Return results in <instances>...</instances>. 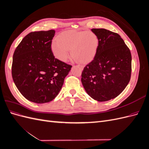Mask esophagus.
I'll list each match as a JSON object with an SVG mask.
<instances>
[{
    "instance_id": "1",
    "label": "esophagus",
    "mask_w": 149,
    "mask_h": 149,
    "mask_svg": "<svg viewBox=\"0 0 149 149\" xmlns=\"http://www.w3.org/2000/svg\"><path fill=\"white\" fill-rule=\"evenodd\" d=\"M78 67L80 68L81 69H83V66H81V65H78Z\"/></svg>"
}]
</instances>
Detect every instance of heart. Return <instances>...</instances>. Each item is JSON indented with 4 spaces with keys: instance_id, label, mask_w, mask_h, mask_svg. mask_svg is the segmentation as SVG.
I'll return each instance as SVG.
<instances>
[{
    "instance_id": "b5f03b06",
    "label": "heart",
    "mask_w": 149,
    "mask_h": 149,
    "mask_svg": "<svg viewBox=\"0 0 149 149\" xmlns=\"http://www.w3.org/2000/svg\"><path fill=\"white\" fill-rule=\"evenodd\" d=\"M98 45L97 36L92 31H68L58 35L52 44V50L58 60L66 61L71 55L79 62H88L93 58Z\"/></svg>"
}]
</instances>
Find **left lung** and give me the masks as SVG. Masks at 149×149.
I'll return each instance as SVG.
<instances>
[{
  "label": "left lung",
  "mask_w": 149,
  "mask_h": 149,
  "mask_svg": "<svg viewBox=\"0 0 149 149\" xmlns=\"http://www.w3.org/2000/svg\"><path fill=\"white\" fill-rule=\"evenodd\" d=\"M98 39L94 59L84 68L81 82L89 96L107 101L124 91L130 79L132 56L120 36L104 29H93Z\"/></svg>",
  "instance_id": "obj_1"
}]
</instances>
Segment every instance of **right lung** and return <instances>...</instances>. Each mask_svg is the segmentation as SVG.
<instances>
[{"label":"right lung","mask_w":149,"mask_h":149,"mask_svg":"<svg viewBox=\"0 0 149 149\" xmlns=\"http://www.w3.org/2000/svg\"><path fill=\"white\" fill-rule=\"evenodd\" d=\"M55 33L54 30L31 32L13 53V82L26 100L35 103L54 100L72 67L54 56L52 42Z\"/></svg>","instance_id":"obj_1"}]
</instances>
